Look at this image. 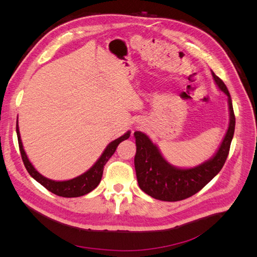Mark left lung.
Here are the masks:
<instances>
[{"instance_id":"1","label":"left lung","mask_w":257,"mask_h":257,"mask_svg":"<svg viewBox=\"0 0 257 257\" xmlns=\"http://www.w3.org/2000/svg\"><path fill=\"white\" fill-rule=\"evenodd\" d=\"M219 89L228 99L229 124L219 150L213 158L193 168H178L163 158L159 148L143 132H135L136 154L134 159L138 185L146 194L163 201H178L193 196L220 173L228 157L235 132V113L226 85L211 71Z\"/></svg>"}]
</instances>
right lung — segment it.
<instances>
[{
	"mask_svg": "<svg viewBox=\"0 0 257 257\" xmlns=\"http://www.w3.org/2000/svg\"><path fill=\"white\" fill-rule=\"evenodd\" d=\"M16 132H17V136H18V144H19L21 158L23 161V164H25V166L28 170V173L31 175V177L34 178L37 182H40L43 186H45V188L48 191H50L53 194H56V195H58V196H62V197H79V196H83V195H85V194H88L91 191L94 190L99 184L100 179H102L105 164L108 162V160L111 158V155L114 153L116 147H118V145L121 142L127 139L131 135V132H126V133L123 136L116 138L115 141L111 142L109 145H108L106 147L105 151L103 152V154L100 155V158L96 161L95 164L88 170V172H85L84 174L76 177L74 179H71V180L54 181V180H50V179L42 176L33 167V165L31 164V162L29 161L27 154H26V151H25V149H23L22 143H21L19 126H18V119H17Z\"/></svg>",
	"mask_w": 257,
	"mask_h": 257,
	"instance_id": "1",
	"label": "right lung"
}]
</instances>
